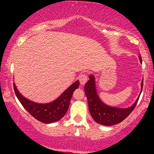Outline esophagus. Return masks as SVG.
Listing matches in <instances>:
<instances>
[{
	"instance_id": "obj_1",
	"label": "esophagus",
	"mask_w": 154,
	"mask_h": 154,
	"mask_svg": "<svg viewBox=\"0 0 154 154\" xmlns=\"http://www.w3.org/2000/svg\"><path fill=\"white\" fill-rule=\"evenodd\" d=\"M88 79V77L87 75H85V74H83V75L79 76V82H80V84L82 85H84L87 82Z\"/></svg>"
}]
</instances>
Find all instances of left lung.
Masks as SVG:
<instances>
[{"label": "left lung", "mask_w": 154, "mask_h": 154, "mask_svg": "<svg viewBox=\"0 0 154 154\" xmlns=\"http://www.w3.org/2000/svg\"><path fill=\"white\" fill-rule=\"evenodd\" d=\"M139 59L140 61L142 63V58L140 55L139 56ZM143 79L141 82L140 93L143 90ZM84 90L87 97L88 107L92 117L95 120V122L104 126H111V125H116L126 119L135 109L140 97L139 95L133 105L129 108L122 109V108L109 106L103 103L100 99L95 87V77L93 75L89 76V80L85 85Z\"/></svg>", "instance_id": "left-lung-1"}]
</instances>
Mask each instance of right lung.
Here are the masks:
<instances>
[{"label": "right lung", "mask_w": 154, "mask_h": 154, "mask_svg": "<svg viewBox=\"0 0 154 154\" xmlns=\"http://www.w3.org/2000/svg\"><path fill=\"white\" fill-rule=\"evenodd\" d=\"M79 85V82L77 80L56 100L48 103H35L24 98L19 93L15 83H14V88L17 98L24 109L38 121L49 124L59 121L66 114L72 94Z\"/></svg>", "instance_id": "obj_1"}]
</instances>
